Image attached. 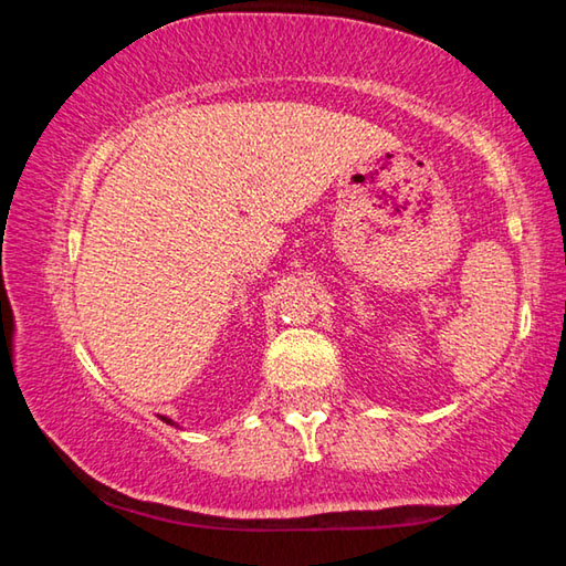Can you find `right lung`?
Masks as SVG:
<instances>
[{"mask_svg": "<svg viewBox=\"0 0 566 566\" xmlns=\"http://www.w3.org/2000/svg\"><path fill=\"white\" fill-rule=\"evenodd\" d=\"M159 419H161V421H167V424H171V427H177V424H175V421H171L169 417H159Z\"/></svg>", "mask_w": 566, "mask_h": 566, "instance_id": "add662e5", "label": "right lung"}]
</instances>
